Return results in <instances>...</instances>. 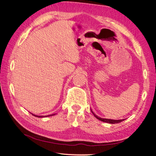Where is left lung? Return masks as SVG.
<instances>
[{
  "instance_id": "8db88e82",
  "label": "left lung",
  "mask_w": 156,
  "mask_h": 156,
  "mask_svg": "<svg viewBox=\"0 0 156 156\" xmlns=\"http://www.w3.org/2000/svg\"><path fill=\"white\" fill-rule=\"evenodd\" d=\"M91 113H93V115H94V117L95 118H97L99 121H101L102 122H107V123H110V124H116V123H119V122H121L123 121H125V119H120V120H114V119H103V118H101L98 116H97L96 115H95V113L93 112L92 110L91 109Z\"/></svg>"
}]
</instances>
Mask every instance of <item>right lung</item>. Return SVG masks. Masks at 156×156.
<instances>
[{"label":"right lung","mask_w":156,"mask_h":156,"mask_svg":"<svg viewBox=\"0 0 156 156\" xmlns=\"http://www.w3.org/2000/svg\"><path fill=\"white\" fill-rule=\"evenodd\" d=\"M31 115H34V116H35V117H39V118H43V117H48L53 116V115H56V113H55V114H52V115H45V116H39V115H34V114H33V113H31Z\"/></svg>","instance_id":"1"}]
</instances>
